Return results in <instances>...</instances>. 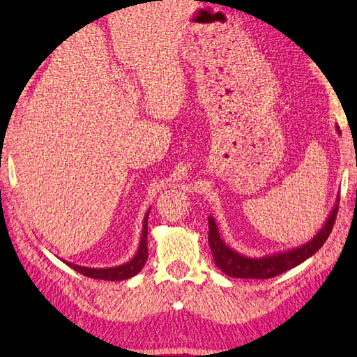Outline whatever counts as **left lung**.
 <instances>
[{"label":"left lung","mask_w":357,"mask_h":357,"mask_svg":"<svg viewBox=\"0 0 357 357\" xmlns=\"http://www.w3.org/2000/svg\"><path fill=\"white\" fill-rule=\"evenodd\" d=\"M336 130L337 133H340L337 126ZM337 204L339 198L335 204V207H333L331 213L328 215L327 221L322 225V229L317 231L316 236H313L312 241H308L307 244L262 257H250L245 255H241L236 250L227 245L221 238V233H219L213 216H208V245L211 248L215 264L218 265L219 270L231 278L270 279L278 275H282L284 271L298 267L299 264L307 261L308 257L313 256L317 250L324 245V242L328 239L333 230V225H335L336 221Z\"/></svg>","instance_id":"left-lung-1"}]
</instances>
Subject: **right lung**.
I'll return each instance as SVG.
<instances>
[{
    "instance_id": "obj_1",
    "label": "right lung",
    "mask_w": 357,
    "mask_h": 357,
    "mask_svg": "<svg viewBox=\"0 0 357 357\" xmlns=\"http://www.w3.org/2000/svg\"><path fill=\"white\" fill-rule=\"evenodd\" d=\"M149 213H150V208L147 210L146 216H144L142 234H141V242H139L138 252H136V255L128 262H126L123 265H118V267H109V268H89V267H81V265L67 262V261H63V262L66 265H69V267L73 268L75 271H78V273H81V275H84L87 278H92V279L126 280V279L133 278L135 275H138V273L142 270L144 264L147 262V257H149V248H147Z\"/></svg>"
}]
</instances>
